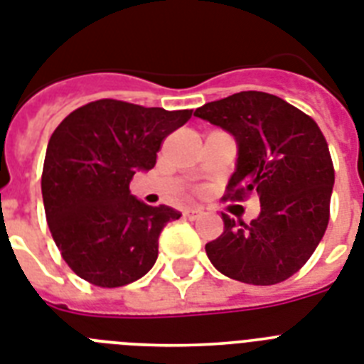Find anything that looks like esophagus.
I'll return each mask as SVG.
<instances>
[{"instance_id": "esophagus-1", "label": "esophagus", "mask_w": 364, "mask_h": 364, "mask_svg": "<svg viewBox=\"0 0 364 364\" xmlns=\"http://www.w3.org/2000/svg\"><path fill=\"white\" fill-rule=\"evenodd\" d=\"M202 209L200 208H187L185 211H183V217L185 218H191V220H194V218H198L200 215H202Z\"/></svg>"}]
</instances>
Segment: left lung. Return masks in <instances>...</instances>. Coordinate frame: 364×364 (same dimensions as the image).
Segmentation results:
<instances>
[{
    "label": "left lung",
    "instance_id": "8db88e82",
    "mask_svg": "<svg viewBox=\"0 0 364 364\" xmlns=\"http://www.w3.org/2000/svg\"><path fill=\"white\" fill-rule=\"evenodd\" d=\"M196 117L223 127L239 147L224 200L262 203L250 224L223 213L224 232L205 245L223 274L256 286L279 284L312 256L329 224L335 168L329 146L310 115L280 97L241 91L196 108Z\"/></svg>",
    "mask_w": 364,
    "mask_h": 364
}]
</instances>
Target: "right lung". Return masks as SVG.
I'll use <instances>...</instances> for the list:
<instances>
[{
	"label": "right lung",
	"instance_id": "add662e5",
	"mask_svg": "<svg viewBox=\"0 0 364 364\" xmlns=\"http://www.w3.org/2000/svg\"><path fill=\"white\" fill-rule=\"evenodd\" d=\"M191 115L100 99L70 112L50 136L41 179L44 213L80 279L119 288L155 265L159 235L181 213L146 205L129 185L136 172L155 166L164 138Z\"/></svg>",
	"mask_w": 364,
	"mask_h": 364
}]
</instances>
